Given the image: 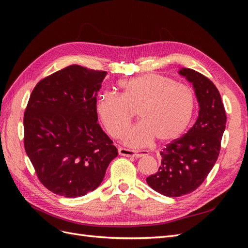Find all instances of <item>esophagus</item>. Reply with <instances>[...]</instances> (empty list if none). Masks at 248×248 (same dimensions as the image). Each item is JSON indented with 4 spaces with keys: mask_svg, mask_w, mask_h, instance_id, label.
<instances>
[{
    "mask_svg": "<svg viewBox=\"0 0 248 248\" xmlns=\"http://www.w3.org/2000/svg\"><path fill=\"white\" fill-rule=\"evenodd\" d=\"M118 151H119L120 155L127 156V157H140L147 153V151H134V150L125 149L122 147H120Z\"/></svg>",
    "mask_w": 248,
    "mask_h": 248,
    "instance_id": "1",
    "label": "esophagus"
}]
</instances>
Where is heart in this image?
<instances>
[{"mask_svg": "<svg viewBox=\"0 0 248 248\" xmlns=\"http://www.w3.org/2000/svg\"><path fill=\"white\" fill-rule=\"evenodd\" d=\"M119 96L104 93L96 100L95 110L110 137L121 138L132 111L140 122L127 131L125 142L139 147L154 139L167 144L180 138L188 127L196 108L192 89L156 73L119 80Z\"/></svg>", "mask_w": 248, "mask_h": 248, "instance_id": "1", "label": "heart"}]
</instances>
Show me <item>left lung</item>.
<instances>
[{"instance_id":"1","label":"left lung","mask_w":248,"mask_h":248,"mask_svg":"<svg viewBox=\"0 0 248 248\" xmlns=\"http://www.w3.org/2000/svg\"><path fill=\"white\" fill-rule=\"evenodd\" d=\"M180 76L191 82L199 102L197 122L182 138L160 152L158 171L146 179L155 191L177 198L196 190L218 158L227 116L218 90L200 72L181 68Z\"/></svg>"}]
</instances>
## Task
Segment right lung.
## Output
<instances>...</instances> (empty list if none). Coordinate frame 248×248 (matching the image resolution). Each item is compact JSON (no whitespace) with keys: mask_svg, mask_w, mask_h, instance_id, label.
<instances>
[{"mask_svg":"<svg viewBox=\"0 0 248 248\" xmlns=\"http://www.w3.org/2000/svg\"><path fill=\"white\" fill-rule=\"evenodd\" d=\"M108 72L71 65L41 79L24 117L25 149L40 182L78 198L100 185L117 148L97 123V93Z\"/></svg>","mask_w":248,"mask_h":248,"instance_id":"1","label":"right lung"}]
</instances>
